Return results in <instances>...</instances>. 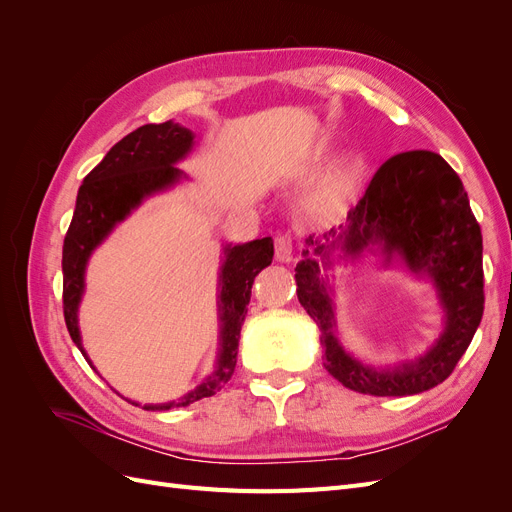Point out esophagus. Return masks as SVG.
<instances>
[{"mask_svg":"<svg viewBox=\"0 0 512 512\" xmlns=\"http://www.w3.org/2000/svg\"><path fill=\"white\" fill-rule=\"evenodd\" d=\"M292 256H294L292 235H277L275 237V258L280 262H290Z\"/></svg>","mask_w":512,"mask_h":512,"instance_id":"esophagus-1","label":"esophagus"}]
</instances>
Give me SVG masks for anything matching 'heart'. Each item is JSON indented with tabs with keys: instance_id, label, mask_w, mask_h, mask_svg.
I'll return each mask as SVG.
<instances>
[{
	"instance_id": "heart-1",
	"label": "heart",
	"mask_w": 512,
	"mask_h": 512,
	"mask_svg": "<svg viewBox=\"0 0 512 512\" xmlns=\"http://www.w3.org/2000/svg\"><path fill=\"white\" fill-rule=\"evenodd\" d=\"M354 185H356V168L348 166L339 170V173L333 175L329 183L324 185V188L318 192V196L314 198V205H312L314 215H318V218H331V215H335L348 203L354 192Z\"/></svg>"
}]
</instances>
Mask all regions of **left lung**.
Wrapping results in <instances>:
<instances>
[{
  "label": "left lung",
  "mask_w": 512,
  "mask_h": 512,
  "mask_svg": "<svg viewBox=\"0 0 512 512\" xmlns=\"http://www.w3.org/2000/svg\"><path fill=\"white\" fill-rule=\"evenodd\" d=\"M346 226L309 239L327 258L333 247L348 256L380 241L386 258L397 252L412 271H427L446 307V329L423 359L393 369H371L348 356L331 333L333 309L318 277V262L297 265V294L320 329L324 367L346 389L376 397H406L433 389L453 374L468 350L485 309L483 235L470 209L468 192L438 153L404 151L386 160L369 181L363 198L348 211Z\"/></svg>",
  "instance_id": "8db88e82"
}]
</instances>
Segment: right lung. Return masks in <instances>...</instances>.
<instances>
[{
  "mask_svg": "<svg viewBox=\"0 0 512 512\" xmlns=\"http://www.w3.org/2000/svg\"><path fill=\"white\" fill-rule=\"evenodd\" d=\"M194 134L179 123L166 121L147 126L123 136L121 141L106 153L104 160L85 177L76 196V209L64 239L61 269H64V318L72 342L81 346L79 324H76V307L83 294V273L89 254L113 230L117 222L141 205V200L153 192L173 185L181 170L175 166L190 151ZM273 241L271 237L256 239L235 247H226V262L222 267V292H220V318H222V350L218 369L203 384L181 401L164 406H145V410H168L190 406L198 399L218 393L230 380L237 365V346L241 324L247 314L254 277L271 265ZM87 359V356H85Z\"/></svg>",
  "mask_w": 512,
  "mask_h": 512,
  "instance_id": "1",
  "label": "right lung"
}]
</instances>
